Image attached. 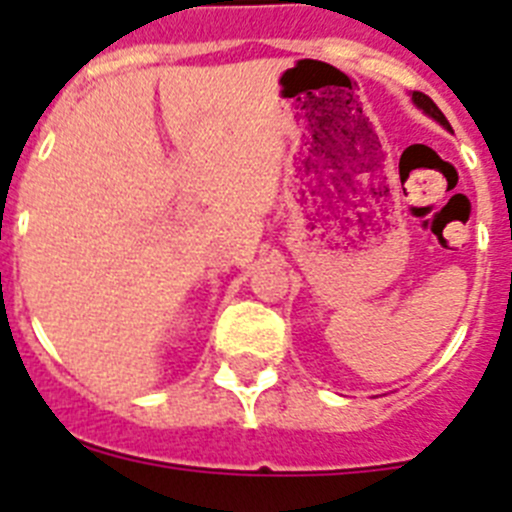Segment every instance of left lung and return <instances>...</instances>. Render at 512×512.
I'll return each instance as SVG.
<instances>
[{
	"mask_svg": "<svg viewBox=\"0 0 512 512\" xmlns=\"http://www.w3.org/2000/svg\"><path fill=\"white\" fill-rule=\"evenodd\" d=\"M413 104H415V107H418V110H423L425 115L431 117V120H436L438 125H443V128H446V130H451L449 120H446V117H443V112L438 110L436 102H433L431 97H425L423 92H413Z\"/></svg>",
	"mask_w": 512,
	"mask_h": 512,
	"instance_id": "obj_1",
	"label": "left lung"
}]
</instances>
